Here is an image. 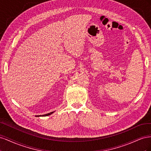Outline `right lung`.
<instances>
[{
  "instance_id": "obj_1",
  "label": "right lung",
  "mask_w": 151,
  "mask_h": 151,
  "mask_svg": "<svg viewBox=\"0 0 151 151\" xmlns=\"http://www.w3.org/2000/svg\"><path fill=\"white\" fill-rule=\"evenodd\" d=\"M55 111H52V112H50V113H47V114H45V115H36V117H39V116H49V115H52V114L53 113H54Z\"/></svg>"
}]
</instances>
